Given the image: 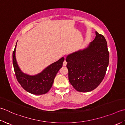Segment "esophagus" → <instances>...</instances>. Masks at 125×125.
Segmentation results:
<instances>
[{
    "label": "esophagus",
    "instance_id": "1",
    "mask_svg": "<svg viewBox=\"0 0 125 125\" xmlns=\"http://www.w3.org/2000/svg\"><path fill=\"white\" fill-rule=\"evenodd\" d=\"M67 61H65V60H64V62H63V65L64 66H66L67 65Z\"/></svg>",
    "mask_w": 125,
    "mask_h": 125
}]
</instances>
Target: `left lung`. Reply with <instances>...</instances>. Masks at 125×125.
<instances>
[{
  "mask_svg": "<svg viewBox=\"0 0 125 125\" xmlns=\"http://www.w3.org/2000/svg\"><path fill=\"white\" fill-rule=\"evenodd\" d=\"M95 33V38L86 47L66 57L69 81L78 92H88L98 87L108 66L107 41L104 36Z\"/></svg>",
  "mask_w": 125,
  "mask_h": 125,
  "instance_id": "obj_1",
  "label": "left lung"
}]
</instances>
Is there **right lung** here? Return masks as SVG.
Returning a JSON list of instances; mask_svg holds the SVG:
<instances>
[{
  "label": "right lung",
  "mask_w": 125,
  "mask_h": 125,
  "mask_svg": "<svg viewBox=\"0 0 125 125\" xmlns=\"http://www.w3.org/2000/svg\"><path fill=\"white\" fill-rule=\"evenodd\" d=\"M17 43L13 52V64L19 84L26 91L34 95H43L48 93L52 87L56 74L62 67L64 58H61L37 74L28 75L22 72L17 63L16 57Z\"/></svg>",
  "instance_id": "right-lung-1"
}]
</instances>
